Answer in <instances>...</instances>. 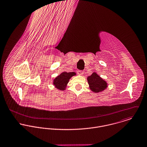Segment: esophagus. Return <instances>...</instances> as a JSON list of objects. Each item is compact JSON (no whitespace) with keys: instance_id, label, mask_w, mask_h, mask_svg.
I'll return each mask as SVG.
<instances>
[{"instance_id":"34e87169","label":"esophagus","mask_w":147,"mask_h":147,"mask_svg":"<svg viewBox=\"0 0 147 147\" xmlns=\"http://www.w3.org/2000/svg\"><path fill=\"white\" fill-rule=\"evenodd\" d=\"M83 71H82V70H78V71H77V74H78V75H83Z\"/></svg>"}]
</instances>
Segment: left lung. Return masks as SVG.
<instances>
[{"instance_id": "left-lung-1", "label": "left lung", "mask_w": 147, "mask_h": 147, "mask_svg": "<svg viewBox=\"0 0 147 147\" xmlns=\"http://www.w3.org/2000/svg\"><path fill=\"white\" fill-rule=\"evenodd\" d=\"M87 81L90 88L94 92L98 93L104 91L107 87V83L96 73L87 77Z\"/></svg>"}]
</instances>
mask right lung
Masks as SVG:
<instances>
[{"label": "right lung", "instance_id": "1", "mask_svg": "<svg viewBox=\"0 0 147 147\" xmlns=\"http://www.w3.org/2000/svg\"><path fill=\"white\" fill-rule=\"evenodd\" d=\"M76 75L74 72H63L53 80V85L60 90H64L70 78Z\"/></svg>", "mask_w": 147, "mask_h": 147}]
</instances>
